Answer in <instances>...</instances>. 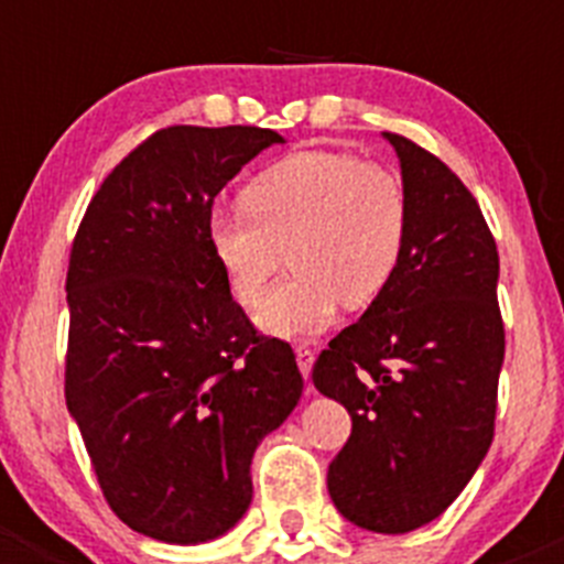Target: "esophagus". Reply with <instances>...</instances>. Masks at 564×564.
<instances>
[{
    "instance_id": "1",
    "label": "esophagus",
    "mask_w": 564,
    "mask_h": 564,
    "mask_svg": "<svg viewBox=\"0 0 564 564\" xmlns=\"http://www.w3.org/2000/svg\"><path fill=\"white\" fill-rule=\"evenodd\" d=\"M294 356H297L300 372L308 378V372H312V367H314V350H312V347H306V345H297V347H294Z\"/></svg>"
}]
</instances>
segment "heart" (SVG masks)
<instances>
[{
	"label": "heart",
	"instance_id": "b5f03b06",
	"mask_svg": "<svg viewBox=\"0 0 564 564\" xmlns=\"http://www.w3.org/2000/svg\"><path fill=\"white\" fill-rule=\"evenodd\" d=\"M241 205L210 219V252L245 308L261 306L286 252L292 278L258 314L261 328L283 339L323 334L341 303H372L406 247L403 181L350 152H292L245 188Z\"/></svg>",
	"mask_w": 564,
	"mask_h": 564
}]
</instances>
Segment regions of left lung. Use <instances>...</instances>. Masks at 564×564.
Here are the masks:
<instances>
[{"label": "left lung", "mask_w": 564, "mask_h": 564, "mask_svg": "<svg viewBox=\"0 0 564 564\" xmlns=\"http://www.w3.org/2000/svg\"><path fill=\"white\" fill-rule=\"evenodd\" d=\"M383 135L401 158L406 247L312 378L354 420L328 467L336 509L361 529L403 534L440 518L487 456L507 339L498 247L476 197L429 150Z\"/></svg>", "instance_id": "1"}]
</instances>
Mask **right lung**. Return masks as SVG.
<instances>
[{
    "mask_svg": "<svg viewBox=\"0 0 564 564\" xmlns=\"http://www.w3.org/2000/svg\"><path fill=\"white\" fill-rule=\"evenodd\" d=\"M281 141L250 124L158 130L72 241L66 406L108 507L161 543H205L247 512L258 442L303 392L294 350L258 334L208 241L217 194Z\"/></svg>",
    "mask_w": 564,
    "mask_h": 564,
    "instance_id": "obj_1",
    "label": "right lung"
}]
</instances>
